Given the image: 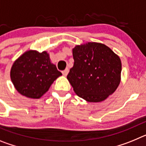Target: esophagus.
<instances>
[{
  "label": "esophagus",
  "mask_w": 146,
  "mask_h": 146,
  "mask_svg": "<svg viewBox=\"0 0 146 146\" xmlns=\"http://www.w3.org/2000/svg\"><path fill=\"white\" fill-rule=\"evenodd\" d=\"M68 73H69V69H66L65 70L62 71V74H63L64 76H66L68 74Z\"/></svg>",
  "instance_id": "34e87169"
}]
</instances>
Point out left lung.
Returning <instances> with one entry per match:
<instances>
[{"mask_svg": "<svg viewBox=\"0 0 146 146\" xmlns=\"http://www.w3.org/2000/svg\"><path fill=\"white\" fill-rule=\"evenodd\" d=\"M74 66L67 79L76 94L90 102H99L113 94L120 83L121 62L111 49L89 42L73 49Z\"/></svg>", "mask_w": 146, "mask_h": 146, "instance_id": "1", "label": "left lung"}]
</instances>
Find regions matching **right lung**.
Returning a JSON list of instances; mask_svg holds the SVG:
<instances>
[{"mask_svg": "<svg viewBox=\"0 0 146 146\" xmlns=\"http://www.w3.org/2000/svg\"><path fill=\"white\" fill-rule=\"evenodd\" d=\"M61 74L55 65L50 63L47 52L32 50L21 55L11 69L15 88L23 96L33 99L41 97Z\"/></svg>", "mask_w": 146, "mask_h": 146, "instance_id": "add662e5", "label": "right lung"}]
</instances>
